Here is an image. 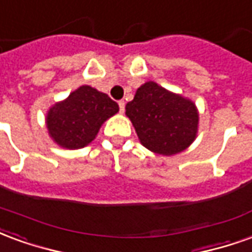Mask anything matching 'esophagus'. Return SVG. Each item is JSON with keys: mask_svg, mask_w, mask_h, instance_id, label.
I'll return each instance as SVG.
<instances>
[{"mask_svg": "<svg viewBox=\"0 0 252 252\" xmlns=\"http://www.w3.org/2000/svg\"><path fill=\"white\" fill-rule=\"evenodd\" d=\"M119 108H120L121 113H124V110H126V102L124 101H119Z\"/></svg>", "mask_w": 252, "mask_h": 252, "instance_id": "34e87169", "label": "esophagus"}]
</instances>
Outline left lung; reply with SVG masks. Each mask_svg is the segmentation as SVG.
Segmentation results:
<instances>
[{
  "label": "left lung",
  "instance_id": "1",
  "mask_svg": "<svg viewBox=\"0 0 252 252\" xmlns=\"http://www.w3.org/2000/svg\"><path fill=\"white\" fill-rule=\"evenodd\" d=\"M126 115L142 146L158 155L182 153L197 137L200 115L194 102L154 81L137 88Z\"/></svg>",
  "mask_w": 252,
  "mask_h": 252
}]
</instances>
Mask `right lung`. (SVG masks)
<instances>
[{
	"label": "right lung",
	"instance_id": "1",
	"mask_svg": "<svg viewBox=\"0 0 252 252\" xmlns=\"http://www.w3.org/2000/svg\"><path fill=\"white\" fill-rule=\"evenodd\" d=\"M119 112L108 94L82 85L67 98L50 106L46 126L52 142L66 150H79L93 142L105 121Z\"/></svg>",
	"mask_w": 252,
	"mask_h": 252
}]
</instances>
